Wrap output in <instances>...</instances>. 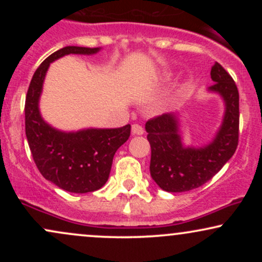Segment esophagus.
<instances>
[{
	"label": "esophagus",
	"instance_id": "34e87169",
	"mask_svg": "<svg viewBox=\"0 0 262 262\" xmlns=\"http://www.w3.org/2000/svg\"><path fill=\"white\" fill-rule=\"evenodd\" d=\"M132 133L134 135H141L144 134V128L140 124H133L132 125Z\"/></svg>",
	"mask_w": 262,
	"mask_h": 262
}]
</instances>
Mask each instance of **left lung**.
Here are the masks:
<instances>
[{
    "instance_id": "obj_1",
    "label": "left lung",
    "mask_w": 262,
    "mask_h": 262,
    "mask_svg": "<svg viewBox=\"0 0 262 262\" xmlns=\"http://www.w3.org/2000/svg\"><path fill=\"white\" fill-rule=\"evenodd\" d=\"M214 81L209 91L225 102L223 124L214 140L204 148H185L175 114H161L145 124L151 148L150 175L166 192H186L209 181L231 156L239 143V92L233 77L219 62L210 70Z\"/></svg>"
}]
</instances>
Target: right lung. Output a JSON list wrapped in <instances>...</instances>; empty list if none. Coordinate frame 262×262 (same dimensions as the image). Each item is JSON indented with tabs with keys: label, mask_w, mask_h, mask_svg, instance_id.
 Here are the masks:
<instances>
[{
	"label": "right lung",
	"mask_w": 262,
	"mask_h": 262,
	"mask_svg": "<svg viewBox=\"0 0 262 262\" xmlns=\"http://www.w3.org/2000/svg\"><path fill=\"white\" fill-rule=\"evenodd\" d=\"M100 48L65 47L39 65L26 96V135L39 172L58 187L73 193L100 189L110 177L113 156L128 140L130 124L116 129H86L64 133L47 124L38 102L50 62L68 54H95Z\"/></svg>",
	"instance_id": "right-lung-1"
}]
</instances>
